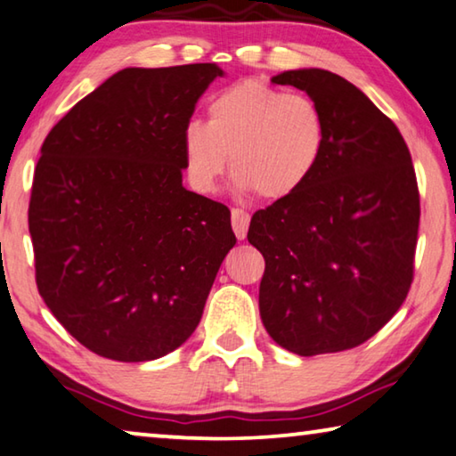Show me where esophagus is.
Returning <instances> with one entry per match:
<instances>
[{"label": "esophagus", "mask_w": 456, "mask_h": 456, "mask_svg": "<svg viewBox=\"0 0 456 456\" xmlns=\"http://www.w3.org/2000/svg\"><path fill=\"white\" fill-rule=\"evenodd\" d=\"M249 221L251 215L248 211H243V208H233V211H231V225H233L237 240H245L249 229Z\"/></svg>", "instance_id": "1"}]
</instances>
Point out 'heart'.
Here are the masks:
<instances>
[{
	"mask_svg": "<svg viewBox=\"0 0 456 456\" xmlns=\"http://www.w3.org/2000/svg\"><path fill=\"white\" fill-rule=\"evenodd\" d=\"M208 121L183 129L184 175L200 194H211L233 172L237 192L284 200L305 189L327 146V121L314 99L245 78L216 93Z\"/></svg>",
	"mask_w": 456,
	"mask_h": 456,
	"instance_id": "obj_1",
	"label": "heart"
}]
</instances>
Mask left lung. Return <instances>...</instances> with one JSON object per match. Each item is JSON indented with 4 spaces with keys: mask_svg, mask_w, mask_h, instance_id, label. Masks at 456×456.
<instances>
[{
    "mask_svg": "<svg viewBox=\"0 0 456 456\" xmlns=\"http://www.w3.org/2000/svg\"><path fill=\"white\" fill-rule=\"evenodd\" d=\"M272 83L319 103L327 146L305 189L251 216L248 240L265 259L259 314L296 355L353 349L410 290L420 223L410 150L394 121L335 72L284 70Z\"/></svg>",
    "mask_w": 456,
    "mask_h": 456,
    "instance_id": "1",
    "label": "left lung"
}]
</instances>
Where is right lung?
<instances>
[{"label": "right lung", "mask_w": 456, "mask_h": 456, "mask_svg": "<svg viewBox=\"0 0 456 456\" xmlns=\"http://www.w3.org/2000/svg\"><path fill=\"white\" fill-rule=\"evenodd\" d=\"M223 75L215 62L124 69L42 143L28 211L36 284L101 357L178 349L237 241L229 208L183 186V129Z\"/></svg>", "instance_id": "obj_1"}]
</instances>
